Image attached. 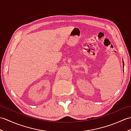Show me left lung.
Returning a JSON list of instances; mask_svg holds the SVG:
<instances>
[{
	"label": "left lung",
	"mask_w": 131,
	"mask_h": 131,
	"mask_svg": "<svg viewBox=\"0 0 131 131\" xmlns=\"http://www.w3.org/2000/svg\"><path fill=\"white\" fill-rule=\"evenodd\" d=\"M123 65H124V64H123Z\"/></svg>",
	"instance_id": "obj_1"
}]
</instances>
